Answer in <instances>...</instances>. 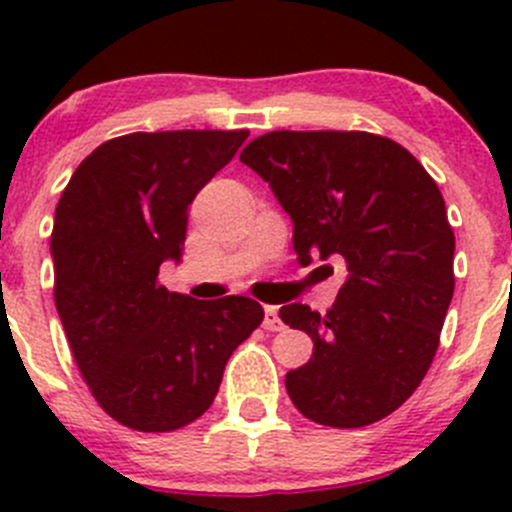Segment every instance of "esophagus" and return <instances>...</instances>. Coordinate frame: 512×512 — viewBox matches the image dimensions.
<instances>
[{"instance_id":"esophagus-1","label":"esophagus","mask_w":512,"mask_h":512,"mask_svg":"<svg viewBox=\"0 0 512 512\" xmlns=\"http://www.w3.org/2000/svg\"><path fill=\"white\" fill-rule=\"evenodd\" d=\"M262 327H265L267 332H282V329H285L277 307H265V319H262Z\"/></svg>"}]
</instances>
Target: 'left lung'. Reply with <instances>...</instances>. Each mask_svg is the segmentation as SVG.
I'll return each mask as SVG.
<instances>
[{
  "label": "left lung",
  "instance_id": "left-lung-1",
  "mask_svg": "<svg viewBox=\"0 0 512 512\" xmlns=\"http://www.w3.org/2000/svg\"><path fill=\"white\" fill-rule=\"evenodd\" d=\"M240 160L292 218L299 265L347 262L327 314L302 302L280 309L314 342L312 359L287 371L289 399L322 426L381 421L426 376L456 287L436 180L404 146L366 131H272Z\"/></svg>",
  "mask_w": 512,
  "mask_h": 512
}]
</instances>
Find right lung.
<instances>
[{"label": "right lung", "instance_id": "add662e5", "mask_svg": "<svg viewBox=\"0 0 512 512\" xmlns=\"http://www.w3.org/2000/svg\"><path fill=\"white\" fill-rule=\"evenodd\" d=\"M247 136L111 138L81 160L56 205V312L98 406L133 431H175L203 416L230 354L265 317L250 297L193 299L158 282L160 265L183 255L193 198Z\"/></svg>", "mask_w": 512, "mask_h": 512}]
</instances>
